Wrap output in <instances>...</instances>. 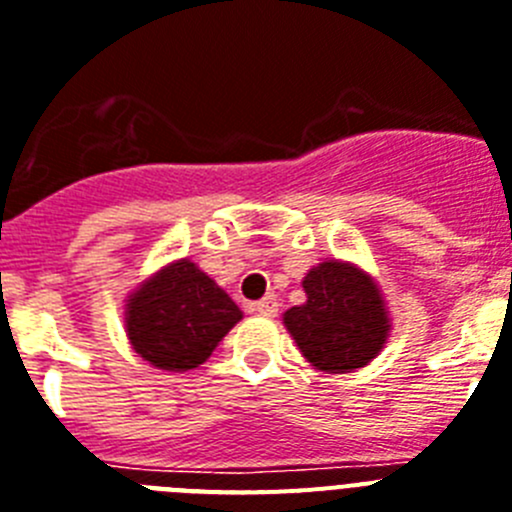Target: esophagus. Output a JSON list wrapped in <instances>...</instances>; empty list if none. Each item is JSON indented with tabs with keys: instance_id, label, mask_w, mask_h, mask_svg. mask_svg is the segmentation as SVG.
Instances as JSON below:
<instances>
[{
	"instance_id": "1",
	"label": "esophagus",
	"mask_w": 512,
	"mask_h": 512,
	"mask_svg": "<svg viewBox=\"0 0 512 512\" xmlns=\"http://www.w3.org/2000/svg\"><path fill=\"white\" fill-rule=\"evenodd\" d=\"M252 311H255V314H262V317H275V314H278V299H275V296H265L262 301L252 304Z\"/></svg>"
}]
</instances>
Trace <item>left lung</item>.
<instances>
[{"instance_id":"left-lung-1","label":"left lung","mask_w":512,"mask_h":512,"mask_svg":"<svg viewBox=\"0 0 512 512\" xmlns=\"http://www.w3.org/2000/svg\"><path fill=\"white\" fill-rule=\"evenodd\" d=\"M306 301L283 314L306 361L324 373H353L384 350L391 332L379 281L355 262L322 260L301 281Z\"/></svg>"}]
</instances>
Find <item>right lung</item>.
Listing matches in <instances>:
<instances>
[{
	"label": "right lung",
	"instance_id": "obj_1",
	"mask_svg": "<svg viewBox=\"0 0 512 512\" xmlns=\"http://www.w3.org/2000/svg\"><path fill=\"white\" fill-rule=\"evenodd\" d=\"M126 335L141 361L162 371H193L242 319L229 293L193 260L167 262L126 296Z\"/></svg>",
	"mask_w": 512,
	"mask_h": 512
}]
</instances>
